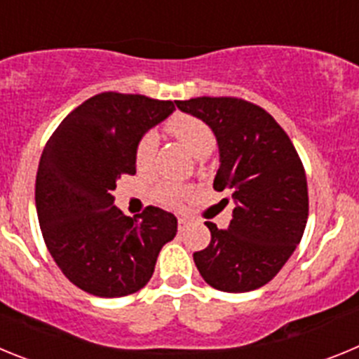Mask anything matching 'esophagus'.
I'll return each instance as SVG.
<instances>
[{
  "label": "esophagus",
  "instance_id": "34e87169",
  "mask_svg": "<svg viewBox=\"0 0 359 359\" xmlns=\"http://www.w3.org/2000/svg\"><path fill=\"white\" fill-rule=\"evenodd\" d=\"M190 226V219L189 217H180L177 219V230L183 231Z\"/></svg>",
  "mask_w": 359,
  "mask_h": 359
}]
</instances>
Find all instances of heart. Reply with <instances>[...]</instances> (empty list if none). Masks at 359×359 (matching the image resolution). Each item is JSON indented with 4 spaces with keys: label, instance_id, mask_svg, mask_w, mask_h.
I'll return each instance as SVG.
<instances>
[{
    "label": "heart",
    "instance_id": "obj_1",
    "mask_svg": "<svg viewBox=\"0 0 359 359\" xmlns=\"http://www.w3.org/2000/svg\"><path fill=\"white\" fill-rule=\"evenodd\" d=\"M165 129L198 158H201L207 152H212L215 145V136L210 126L207 122H203V120L196 118V116L187 115V113L174 115L169 122L165 123ZM154 151H156V136L152 133H147L136 144V167L142 170L149 169L152 163V158H154ZM183 196H185V189L172 185V183H165V185L158 187L154 198L161 205H176V203L182 201Z\"/></svg>",
    "mask_w": 359,
    "mask_h": 359
}]
</instances>
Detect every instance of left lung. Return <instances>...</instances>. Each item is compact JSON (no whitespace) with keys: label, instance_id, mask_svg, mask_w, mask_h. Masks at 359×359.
Masks as SVG:
<instances>
[{"label":"left lung","instance_id":"obj_1","mask_svg":"<svg viewBox=\"0 0 359 359\" xmlns=\"http://www.w3.org/2000/svg\"><path fill=\"white\" fill-rule=\"evenodd\" d=\"M176 106L203 120L219 147L217 192L236 203L230 226L207 223L212 241L194 253L208 286L244 293L268 284L293 255L309 214L306 170L268 111L233 97H198ZM228 203V199H223Z\"/></svg>","mask_w":359,"mask_h":359}]
</instances>
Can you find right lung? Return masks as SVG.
<instances>
[{
	"label": "right lung",
	"instance_id": "right-lung-1",
	"mask_svg": "<svg viewBox=\"0 0 359 359\" xmlns=\"http://www.w3.org/2000/svg\"><path fill=\"white\" fill-rule=\"evenodd\" d=\"M176 109L170 100L95 95L59 123L41 154L36 208L44 243L69 282L116 298L151 280L177 219L158 207L128 217L113 205L116 182L136 174V144Z\"/></svg>",
	"mask_w": 359,
	"mask_h": 359
}]
</instances>
